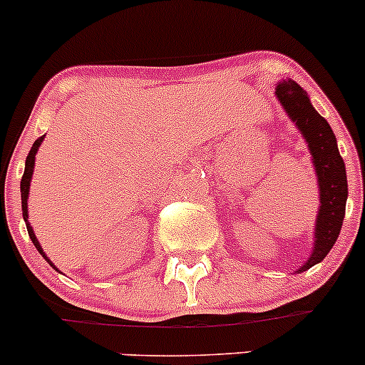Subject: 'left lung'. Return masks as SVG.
<instances>
[{"mask_svg":"<svg viewBox=\"0 0 365 365\" xmlns=\"http://www.w3.org/2000/svg\"><path fill=\"white\" fill-rule=\"evenodd\" d=\"M277 98L284 110L292 119L309 144L314 169L319 183V214L316 221L314 250L305 265L296 272H303L319 264L334 247L346 214L348 200V180L346 165L337 148L331 126L312 107L307 93L296 81L284 80L277 85Z\"/></svg>","mask_w":365,"mask_h":365,"instance_id":"obj_1","label":"left lung"}]
</instances>
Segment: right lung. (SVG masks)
I'll return each instance as SVG.
<instances>
[{
  "mask_svg": "<svg viewBox=\"0 0 365 365\" xmlns=\"http://www.w3.org/2000/svg\"><path fill=\"white\" fill-rule=\"evenodd\" d=\"M42 139H44V135L38 137V139L35 140L34 146H31V150H30V153H28V157H26V165H24V175H23V180H21V207H23V219H24V222H26V230H28V235H30L31 242H34V246L37 247L38 253H41L42 257L46 258V260H48V264L51 265V267L55 269V271H58V269H56L55 265H53V262L49 260L48 257H46L44 250H42V246H41V244H38L37 237H35V233H34V230H31L30 222H28V194H30V182H31V175H34L35 155H37L38 146H41V144H42Z\"/></svg>",
  "mask_w": 365,
  "mask_h": 365,
  "instance_id": "obj_1",
  "label": "right lung"
}]
</instances>
